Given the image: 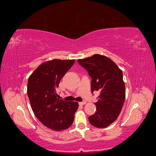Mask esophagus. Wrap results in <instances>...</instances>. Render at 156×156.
Returning <instances> with one entry per match:
<instances>
[{"label": "esophagus", "mask_w": 156, "mask_h": 156, "mask_svg": "<svg viewBox=\"0 0 156 156\" xmlns=\"http://www.w3.org/2000/svg\"><path fill=\"white\" fill-rule=\"evenodd\" d=\"M87 103V101H85V100H84L83 101H82V102H80L79 103V105H85Z\"/></svg>", "instance_id": "1"}]
</instances>
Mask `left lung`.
<instances>
[{"mask_svg":"<svg viewBox=\"0 0 156 156\" xmlns=\"http://www.w3.org/2000/svg\"><path fill=\"white\" fill-rule=\"evenodd\" d=\"M77 62L92 78V93L100 92L98 101L94 103L96 111L88 120L94 127H106L117 119L124 105L126 90L122 71L112 60L100 55Z\"/></svg>","mask_w":156,"mask_h":156,"instance_id":"8db88e82","label":"left lung"}]
</instances>
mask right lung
<instances>
[{"instance_id":"add662e5","label":"right lung","mask_w":156,"mask_h":156,"mask_svg":"<svg viewBox=\"0 0 156 156\" xmlns=\"http://www.w3.org/2000/svg\"><path fill=\"white\" fill-rule=\"evenodd\" d=\"M75 60L54 59L40 65L28 80L27 94L35 116L45 126L62 131L72 126L78 103L57 98L56 90Z\"/></svg>"}]
</instances>
